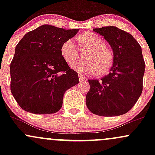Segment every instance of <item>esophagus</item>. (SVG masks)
Listing matches in <instances>:
<instances>
[{
    "instance_id": "1",
    "label": "esophagus",
    "mask_w": 155,
    "mask_h": 155,
    "mask_svg": "<svg viewBox=\"0 0 155 155\" xmlns=\"http://www.w3.org/2000/svg\"><path fill=\"white\" fill-rule=\"evenodd\" d=\"M79 80H80V81H81H81H84V80L86 79V77H85V76L84 75H81V74H79Z\"/></svg>"
}]
</instances>
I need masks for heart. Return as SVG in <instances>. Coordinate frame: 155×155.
<instances>
[{
    "label": "heart",
    "mask_w": 155,
    "mask_h": 155,
    "mask_svg": "<svg viewBox=\"0 0 155 155\" xmlns=\"http://www.w3.org/2000/svg\"><path fill=\"white\" fill-rule=\"evenodd\" d=\"M83 45L90 48L84 55L86 60L77 61L72 65L74 71L83 74L104 75L109 71L113 65V55L98 35L92 33H84L79 37ZM61 54L68 65H71L77 56V49L72 39L64 42L61 47Z\"/></svg>",
    "instance_id": "b5f03b06"
}]
</instances>
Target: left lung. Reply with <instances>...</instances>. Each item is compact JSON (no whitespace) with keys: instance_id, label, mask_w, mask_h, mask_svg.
<instances>
[{"instance_id":"8db88e82","label":"left lung","mask_w":155,"mask_h":155,"mask_svg":"<svg viewBox=\"0 0 155 155\" xmlns=\"http://www.w3.org/2000/svg\"><path fill=\"white\" fill-rule=\"evenodd\" d=\"M113 51V65L101 79H88L86 104L92 114L115 117L129 111L141 95L145 63L141 47L132 35L114 26L92 29Z\"/></svg>"}]
</instances>
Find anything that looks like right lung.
I'll list each match as a JSON object with an SVG mask.
<instances>
[{
    "instance_id": "right-lung-1",
    "label": "right lung",
    "mask_w": 155,
    "mask_h": 155,
    "mask_svg": "<svg viewBox=\"0 0 155 155\" xmlns=\"http://www.w3.org/2000/svg\"><path fill=\"white\" fill-rule=\"evenodd\" d=\"M78 31L43 25L17 44L10 65L11 92L25 111L36 114L58 111L65 91L79 82L60 51Z\"/></svg>"
}]
</instances>
